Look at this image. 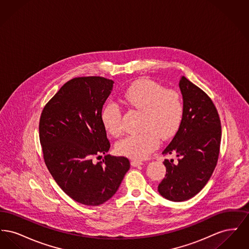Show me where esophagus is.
Segmentation results:
<instances>
[{
	"instance_id": "34e87169",
	"label": "esophagus",
	"mask_w": 249,
	"mask_h": 249,
	"mask_svg": "<svg viewBox=\"0 0 249 249\" xmlns=\"http://www.w3.org/2000/svg\"><path fill=\"white\" fill-rule=\"evenodd\" d=\"M130 164L133 166V167H137V166L142 165V161H140V160H131V161H130Z\"/></svg>"
}]
</instances>
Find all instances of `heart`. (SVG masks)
I'll use <instances>...</instances> for the list:
<instances>
[{
  "mask_svg": "<svg viewBox=\"0 0 249 249\" xmlns=\"http://www.w3.org/2000/svg\"><path fill=\"white\" fill-rule=\"evenodd\" d=\"M127 107L142 113L141 132L130 134L116 144L119 155L143 160L156 150L162 140L173 138L184 119L183 101L177 91L166 90L154 81L142 79L132 84L122 95ZM105 129L117 136L123 130L122 111L118 104L109 102L102 111Z\"/></svg>",
  "mask_w": 249,
  "mask_h": 249,
  "instance_id": "obj_1",
  "label": "heart"
}]
</instances>
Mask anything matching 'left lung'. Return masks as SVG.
I'll list each match as a JSON object with an SVG mask.
<instances>
[{"instance_id":"8db88e82","label":"left lung","mask_w":249,"mask_h":249,"mask_svg":"<svg viewBox=\"0 0 249 249\" xmlns=\"http://www.w3.org/2000/svg\"><path fill=\"white\" fill-rule=\"evenodd\" d=\"M184 119L162 154H176L178 161L165 160V178L158 191L167 200L184 201L199 193L216 166L221 124L216 108L204 91L185 76L179 81Z\"/></svg>"}]
</instances>
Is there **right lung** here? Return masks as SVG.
I'll return each instance as SVG.
<instances>
[{
    "instance_id": "1",
    "label": "right lung",
    "mask_w": 249,
    "mask_h": 249,
    "mask_svg": "<svg viewBox=\"0 0 249 249\" xmlns=\"http://www.w3.org/2000/svg\"><path fill=\"white\" fill-rule=\"evenodd\" d=\"M114 81L101 76L72 78L44 107L39 137L44 160L59 188L79 203L97 206L111 199L130 169L125 157L106 155L110 142L102 110Z\"/></svg>"
}]
</instances>
